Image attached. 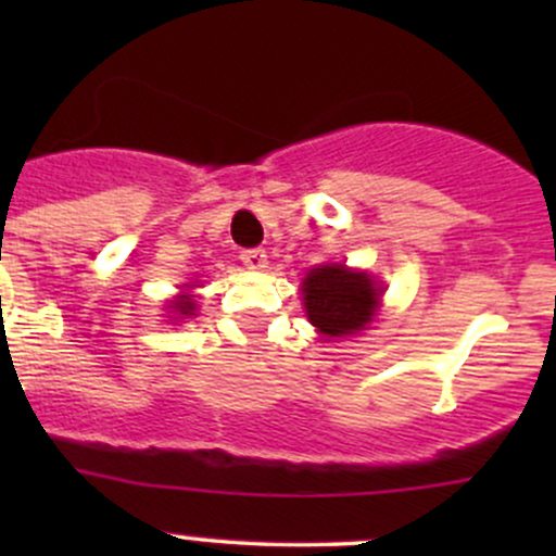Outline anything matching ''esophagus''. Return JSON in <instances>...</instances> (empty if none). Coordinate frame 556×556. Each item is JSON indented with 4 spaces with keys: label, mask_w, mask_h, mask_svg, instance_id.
Instances as JSON below:
<instances>
[{
    "label": "esophagus",
    "mask_w": 556,
    "mask_h": 556,
    "mask_svg": "<svg viewBox=\"0 0 556 556\" xmlns=\"http://www.w3.org/2000/svg\"><path fill=\"white\" fill-rule=\"evenodd\" d=\"M240 261L248 269H266V264H269L264 248H245V251H240Z\"/></svg>",
    "instance_id": "34e87169"
}]
</instances>
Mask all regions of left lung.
<instances>
[{
    "label": "left lung",
    "instance_id": "obj_1",
    "mask_svg": "<svg viewBox=\"0 0 556 556\" xmlns=\"http://www.w3.org/2000/svg\"><path fill=\"white\" fill-rule=\"evenodd\" d=\"M303 300L308 318L327 337H344L371 324L379 290L368 274L348 271L344 266H321L305 277Z\"/></svg>",
    "mask_w": 556,
    "mask_h": 556
}]
</instances>
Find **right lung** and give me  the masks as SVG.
Instances as JSON below:
<instances>
[{"instance_id": "1", "label": "right lung", "mask_w": 556, "mask_h": 556, "mask_svg": "<svg viewBox=\"0 0 556 556\" xmlns=\"http://www.w3.org/2000/svg\"><path fill=\"white\" fill-rule=\"evenodd\" d=\"M175 308L180 311L182 316H193V311H195V303H193V298H188V295H182L180 300H177L175 303Z\"/></svg>"}]
</instances>
